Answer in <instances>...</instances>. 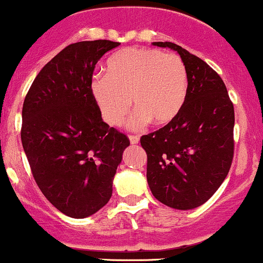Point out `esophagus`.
Instances as JSON below:
<instances>
[{"label": "esophagus", "instance_id": "1", "mask_svg": "<svg viewBox=\"0 0 263 263\" xmlns=\"http://www.w3.org/2000/svg\"><path fill=\"white\" fill-rule=\"evenodd\" d=\"M129 140L132 144H138L139 143V137L138 135H129Z\"/></svg>", "mask_w": 263, "mask_h": 263}]
</instances>
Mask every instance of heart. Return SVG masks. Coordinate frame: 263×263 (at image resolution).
<instances>
[{
    "instance_id": "1",
    "label": "heart",
    "mask_w": 263,
    "mask_h": 263,
    "mask_svg": "<svg viewBox=\"0 0 263 263\" xmlns=\"http://www.w3.org/2000/svg\"><path fill=\"white\" fill-rule=\"evenodd\" d=\"M90 95L110 126H120L137 108L132 128H142L152 121L166 125L178 118L188 93V71L175 53L153 48H125L106 62V75H95ZM132 100H130V98Z\"/></svg>"
}]
</instances>
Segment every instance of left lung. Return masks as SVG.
I'll list each match as a JSON object with an SVG mask.
<instances>
[{
    "label": "left lung",
    "instance_id": "1",
    "mask_svg": "<svg viewBox=\"0 0 263 263\" xmlns=\"http://www.w3.org/2000/svg\"><path fill=\"white\" fill-rule=\"evenodd\" d=\"M180 54L188 71L183 110L171 123L143 135L147 181L156 199L192 210L225 180L234 156V106L220 75L203 60L171 42H153Z\"/></svg>",
    "mask_w": 263,
    "mask_h": 263
}]
</instances>
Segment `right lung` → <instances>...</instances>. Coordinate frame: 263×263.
<instances>
[{"label":"right lung","mask_w":263,"mask_h":263,"mask_svg":"<svg viewBox=\"0 0 263 263\" xmlns=\"http://www.w3.org/2000/svg\"><path fill=\"white\" fill-rule=\"evenodd\" d=\"M119 42L65 47L37 75L23 105L22 143L33 178L59 211L84 219L112 196L130 142L102 120L89 90L98 60Z\"/></svg>","instance_id":"obj_1"}]
</instances>
